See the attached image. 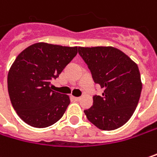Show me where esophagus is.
Segmentation results:
<instances>
[{"instance_id":"34e87169","label":"esophagus","mask_w":157,"mask_h":157,"mask_svg":"<svg viewBox=\"0 0 157 157\" xmlns=\"http://www.w3.org/2000/svg\"><path fill=\"white\" fill-rule=\"evenodd\" d=\"M73 99H74L75 101H79L81 100V98H80V97H75V96H73Z\"/></svg>"}]
</instances>
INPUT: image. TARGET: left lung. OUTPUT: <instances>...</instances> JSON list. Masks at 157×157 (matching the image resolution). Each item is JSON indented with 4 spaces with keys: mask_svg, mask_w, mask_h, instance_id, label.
I'll return each instance as SVG.
<instances>
[{
    "mask_svg": "<svg viewBox=\"0 0 157 157\" xmlns=\"http://www.w3.org/2000/svg\"><path fill=\"white\" fill-rule=\"evenodd\" d=\"M80 56L103 89L93 96V104L84 113L101 130H114L126 124L137 106L142 82L138 66L121 50L113 47L78 48Z\"/></svg>",
    "mask_w": 157,
    "mask_h": 157,
    "instance_id": "1",
    "label": "left lung"
}]
</instances>
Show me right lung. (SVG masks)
Returning a JSON list of instances; mask_svg holds the SVG:
<instances>
[{
  "mask_svg": "<svg viewBox=\"0 0 157 157\" xmlns=\"http://www.w3.org/2000/svg\"><path fill=\"white\" fill-rule=\"evenodd\" d=\"M77 50V47L39 42L16 57L8 73V92L12 107L25 123L41 128L63 117L70 97L52 91L51 81L61 74Z\"/></svg>",
  "mask_w": 157,
  "mask_h": 157,
  "instance_id": "obj_1",
  "label": "right lung"
}]
</instances>
